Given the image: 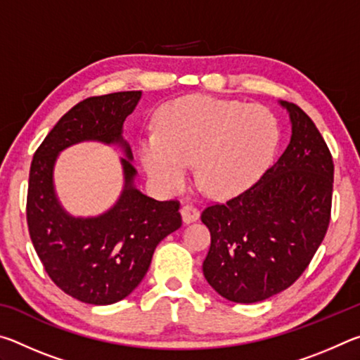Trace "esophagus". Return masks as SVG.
I'll use <instances>...</instances> for the list:
<instances>
[{"label":"esophagus","mask_w":360,"mask_h":360,"mask_svg":"<svg viewBox=\"0 0 360 360\" xmlns=\"http://www.w3.org/2000/svg\"><path fill=\"white\" fill-rule=\"evenodd\" d=\"M181 217L184 224H192L195 221H198L200 217V211L197 208H193L192 205H184L181 208Z\"/></svg>","instance_id":"1"}]
</instances>
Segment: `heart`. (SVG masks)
I'll return each instance as SVG.
<instances>
[{
	"mask_svg": "<svg viewBox=\"0 0 360 360\" xmlns=\"http://www.w3.org/2000/svg\"><path fill=\"white\" fill-rule=\"evenodd\" d=\"M279 125L266 108L206 95L167 103L155 133L139 141V160L158 191L186 186L195 163L198 184L212 198L248 191L275 157Z\"/></svg>",
	"mask_w": 360,
	"mask_h": 360,
	"instance_id": "heart-1",
	"label": "heart"
}]
</instances>
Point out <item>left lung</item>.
<instances>
[{"label":"left lung","mask_w":360,"mask_h":360,"mask_svg":"<svg viewBox=\"0 0 360 360\" xmlns=\"http://www.w3.org/2000/svg\"><path fill=\"white\" fill-rule=\"evenodd\" d=\"M278 103L289 114L292 131L283 155L246 192L202 212L211 231L203 275L235 303L262 302L294 284L330 222V152L300 108Z\"/></svg>","instance_id":"obj_1"}]
</instances>
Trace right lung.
<instances>
[{
	"instance_id": "obj_1",
	"label": "right lung",
	"mask_w": 360,
	"mask_h": 360,
	"mask_svg": "<svg viewBox=\"0 0 360 360\" xmlns=\"http://www.w3.org/2000/svg\"><path fill=\"white\" fill-rule=\"evenodd\" d=\"M141 95L133 90L81 101L57 122L30 168V238L52 281L84 303L111 304L130 295L148 273L158 243L182 222L178 202H157L135 186L138 173L130 144L122 133ZM87 141L122 150L124 186L111 209L84 218L63 208L53 169L65 148Z\"/></svg>"
}]
</instances>
